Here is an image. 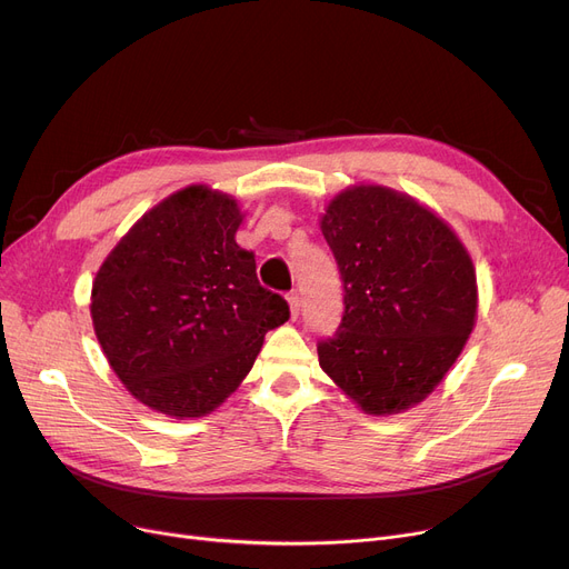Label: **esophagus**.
I'll list each match as a JSON object with an SVG mask.
<instances>
[{"instance_id": "obj_1", "label": "esophagus", "mask_w": 569, "mask_h": 569, "mask_svg": "<svg viewBox=\"0 0 569 569\" xmlns=\"http://www.w3.org/2000/svg\"><path fill=\"white\" fill-rule=\"evenodd\" d=\"M288 307H290V318H292V320H295L297 316H300V307H302L300 292H290V295H288Z\"/></svg>"}]
</instances>
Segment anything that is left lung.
<instances>
[{
	"label": "left lung",
	"mask_w": 569,
	"mask_h": 569,
	"mask_svg": "<svg viewBox=\"0 0 569 569\" xmlns=\"http://www.w3.org/2000/svg\"><path fill=\"white\" fill-rule=\"evenodd\" d=\"M343 281V318L320 369L367 415L422 403L477 320L475 264L436 212L408 193L355 184L320 219Z\"/></svg>",
	"instance_id": "8db88e82"
}]
</instances>
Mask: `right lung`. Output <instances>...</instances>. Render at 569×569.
Here are the masks:
<instances>
[{"label":"right lung","instance_id":"1","mask_svg":"<svg viewBox=\"0 0 569 569\" xmlns=\"http://www.w3.org/2000/svg\"><path fill=\"white\" fill-rule=\"evenodd\" d=\"M237 200L191 184L144 212L92 283L94 335L110 369L174 420L217 410L247 378L264 335L290 318L234 242Z\"/></svg>","mask_w":569,"mask_h":569}]
</instances>
